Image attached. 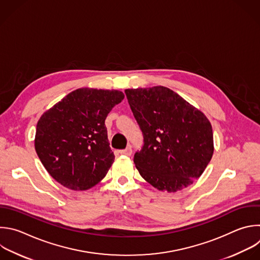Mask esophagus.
Listing matches in <instances>:
<instances>
[{
	"mask_svg": "<svg viewBox=\"0 0 260 260\" xmlns=\"http://www.w3.org/2000/svg\"><path fill=\"white\" fill-rule=\"evenodd\" d=\"M119 153H120V154H122V155H125V156H129V155L133 153L132 147H131V146H128V147H126L125 149L120 150V151H119Z\"/></svg>",
	"mask_w": 260,
	"mask_h": 260,
	"instance_id": "esophagus-1",
	"label": "esophagus"
}]
</instances>
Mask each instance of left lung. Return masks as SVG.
Segmentation results:
<instances>
[{
    "label": "left lung",
    "mask_w": 260,
    "mask_h": 260,
    "mask_svg": "<svg viewBox=\"0 0 260 260\" xmlns=\"http://www.w3.org/2000/svg\"><path fill=\"white\" fill-rule=\"evenodd\" d=\"M124 93L144 137L143 148L134 157L142 178L168 193L193 184L214 150L207 117L165 86Z\"/></svg>",
    "instance_id": "8db88e82"
}]
</instances>
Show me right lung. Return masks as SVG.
<instances>
[{
    "mask_svg": "<svg viewBox=\"0 0 260 260\" xmlns=\"http://www.w3.org/2000/svg\"><path fill=\"white\" fill-rule=\"evenodd\" d=\"M123 98L116 90L77 89L41 116L35 148L56 182L84 191L105 178L114 161L105 119Z\"/></svg>",
    "mask_w": 260,
    "mask_h": 260,
    "instance_id": "obj_1",
    "label": "right lung"
}]
</instances>
